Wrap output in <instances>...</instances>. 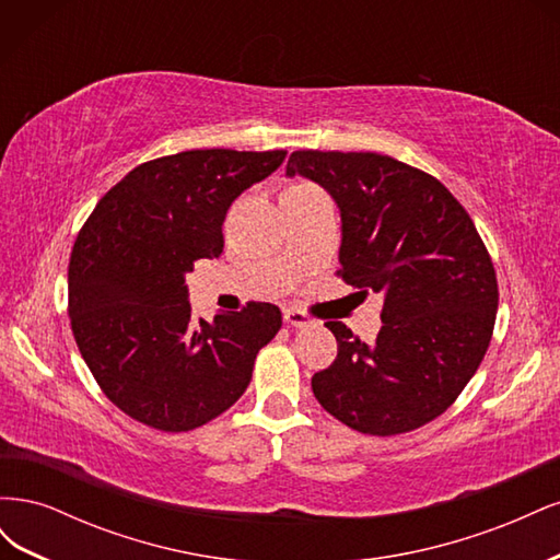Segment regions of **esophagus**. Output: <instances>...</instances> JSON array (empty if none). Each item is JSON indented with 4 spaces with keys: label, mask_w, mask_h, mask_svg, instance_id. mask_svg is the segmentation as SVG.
<instances>
[{
    "label": "esophagus",
    "mask_w": 560,
    "mask_h": 560,
    "mask_svg": "<svg viewBox=\"0 0 560 560\" xmlns=\"http://www.w3.org/2000/svg\"><path fill=\"white\" fill-rule=\"evenodd\" d=\"M284 322H287V325H292V327H308V325H313V317L308 313H303V311L287 308L284 311Z\"/></svg>",
    "instance_id": "34e87169"
}]
</instances>
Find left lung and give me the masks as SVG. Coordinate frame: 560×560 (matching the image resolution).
<instances>
[{
  "mask_svg": "<svg viewBox=\"0 0 560 560\" xmlns=\"http://www.w3.org/2000/svg\"><path fill=\"white\" fill-rule=\"evenodd\" d=\"M294 175L341 210L338 276L383 296L376 341L325 325L338 354L311 381L317 401L364 434L425 425L477 374L493 336L498 280L477 226L442 182L371 151H294Z\"/></svg>",
  "mask_w": 560,
  "mask_h": 560,
  "instance_id": "1",
  "label": "left lung"
}]
</instances>
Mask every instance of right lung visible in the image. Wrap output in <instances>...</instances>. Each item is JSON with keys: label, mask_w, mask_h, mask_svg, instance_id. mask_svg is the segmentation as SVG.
<instances>
[{"label": "right lung", "mask_w": 560, "mask_h": 560, "mask_svg": "<svg viewBox=\"0 0 560 560\" xmlns=\"http://www.w3.org/2000/svg\"><path fill=\"white\" fill-rule=\"evenodd\" d=\"M287 151L194 149L149 161L100 198L67 273L74 341L118 409L163 432L206 425L241 399L282 327L273 303L194 319L186 273L224 249L231 202Z\"/></svg>", "instance_id": "right-lung-1"}]
</instances>
